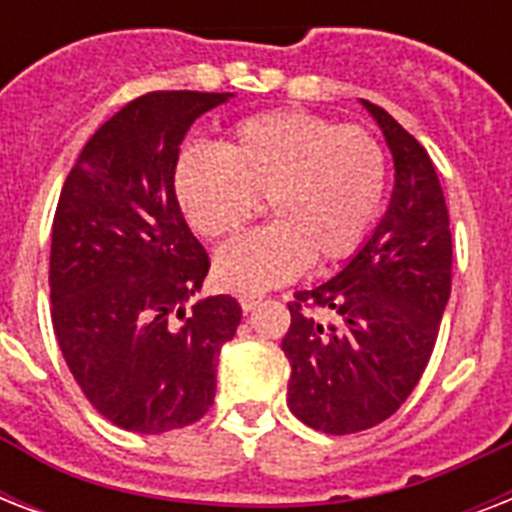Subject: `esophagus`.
<instances>
[{
  "mask_svg": "<svg viewBox=\"0 0 512 512\" xmlns=\"http://www.w3.org/2000/svg\"><path fill=\"white\" fill-rule=\"evenodd\" d=\"M239 303H241V308H244V311H255L257 305L263 303V295H241Z\"/></svg>",
  "mask_w": 512,
  "mask_h": 512,
  "instance_id": "esophagus-1",
  "label": "esophagus"
}]
</instances>
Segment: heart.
Instances as JSON below:
<instances>
[{
	"label": "heart",
	"mask_w": 512,
	"mask_h": 512,
	"mask_svg": "<svg viewBox=\"0 0 512 512\" xmlns=\"http://www.w3.org/2000/svg\"><path fill=\"white\" fill-rule=\"evenodd\" d=\"M388 180L372 132L305 111H271L236 124L212 148H185L172 191L204 239L239 231L265 199L273 223L228 241L215 257L220 287L260 295L313 265L356 252L380 212Z\"/></svg>",
	"instance_id": "1"
}]
</instances>
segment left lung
<instances>
[{
	"label": "left lung",
	"instance_id": "1",
	"mask_svg": "<svg viewBox=\"0 0 512 512\" xmlns=\"http://www.w3.org/2000/svg\"><path fill=\"white\" fill-rule=\"evenodd\" d=\"M393 154L396 183L385 217L335 279L297 292L281 350L287 404L332 436L380 425L404 404L430 361L452 292V231L428 151L369 100ZM329 312L332 322L315 313Z\"/></svg>",
	"mask_w": 512,
	"mask_h": 512
}]
</instances>
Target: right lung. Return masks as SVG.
I'll return each mask as SVG.
<instances>
[{
  "instance_id": "1",
  "label": "right lung",
  "mask_w": 512,
  "mask_h": 512,
  "mask_svg": "<svg viewBox=\"0 0 512 512\" xmlns=\"http://www.w3.org/2000/svg\"><path fill=\"white\" fill-rule=\"evenodd\" d=\"M231 92H148L100 127L68 172L52 220V327L79 388L106 420L167 433L215 401L233 340L231 295L185 303L209 257L172 191L180 143Z\"/></svg>"
}]
</instances>
